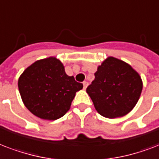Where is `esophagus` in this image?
Segmentation results:
<instances>
[{"instance_id": "esophagus-1", "label": "esophagus", "mask_w": 159, "mask_h": 159, "mask_svg": "<svg viewBox=\"0 0 159 159\" xmlns=\"http://www.w3.org/2000/svg\"><path fill=\"white\" fill-rule=\"evenodd\" d=\"M82 84H83V88H84V89H86V88H87V87H88V82H82Z\"/></svg>"}]
</instances>
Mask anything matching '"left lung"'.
<instances>
[{
	"instance_id": "8db88e82",
	"label": "left lung",
	"mask_w": 159,
	"mask_h": 159,
	"mask_svg": "<svg viewBox=\"0 0 159 159\" xmlns=\"http://www.w3.org/2000/svg\"><path fill=\"white\" fill-rule=\"evenodd\" d=\"M87 88L96 110L107 118L125 116L135 107L143 89L141 77L117 58L109 57L98 67Z\"/></svg>"
}]
</instances>
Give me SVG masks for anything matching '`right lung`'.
I'll list each match as a JSON object with an SVG mask.
<instances>
[{
    "instance_id": "obj_1",
    "label": "right lung",
    "mask_w": 159,
    "mask_h": 159,
    "mask_svg": "<svg viewBox=\"0 0 159 159\" xmlns=\"http://www.w3.org/2000/svg\"><path fill=\"white\" fill-rule=\"evenodd\" d=\"M82 88L73 76L66 74L60 60L52 57L35 61L18 80L23 103L32 114L45 120L63 117Z\"/></svg>"
}]
</instances>
